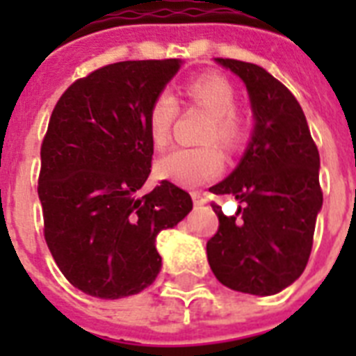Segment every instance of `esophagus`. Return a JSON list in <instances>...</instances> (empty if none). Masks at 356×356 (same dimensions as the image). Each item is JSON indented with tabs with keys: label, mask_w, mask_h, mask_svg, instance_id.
<instances>
[{
	"label": "esophagus",
	"mask_w": 356,
	"mask_h": 356,
	"mask_svg": "<svg viewBox=\"0 0 356 356\" xmlns=\"http://www.w3.org/2000/svg\"><path fill=\"white\" fill-rule=\"evenodd\" d=\"M192 200H194V205L200 207V205H205L207 203V197L200 192H192Z\"/></svg>",
	"instance_id": "1"
}]
</instances>
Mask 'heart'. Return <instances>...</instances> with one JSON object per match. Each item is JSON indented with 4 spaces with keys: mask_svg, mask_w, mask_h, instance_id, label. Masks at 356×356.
I'll list each match as a JSON object with an SVG mask.
<instances>
[{
    "mask_svg": "<svg viewBox=\"0 0 356 356\" xmlns=\"http://www.w3.org/2000/svg\"><path fill=\"white\" fill-rule=\"evenodd\" d=\"M184 94L190 105L209 113L203 147H179L162 156L156 170L164 179L181 186H201L220 175L225 164L223 145L229 153L242 149L249 136V125L236 111V90L223 75L203 74L186 85ZM179 114L177 99L172 92L156 94L147 113V133L155 147H164L172 138V127Z\"/></svg>",
    "mask_w": 356,
    "mask_h": 356,
    "instance_id": "1",
    "label": "heart"
}]
</instances>
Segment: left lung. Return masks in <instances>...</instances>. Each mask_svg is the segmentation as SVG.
I'll return each instance as SVG.
<instances>
[{
    "label": "left lung",
    "mask_w": 356,
    "mask_h": 356,
    "mask_svg": "<svg viewBox=\"0 0 356 356\" xmlns=\"http://www.w3.org/2000/svg\"><path fill=\"white\" fill-rule=\"evenodd\" d=\"M245 83L254 131L245 155L216 195L233 194L242 207L225 216L207 242L212 273L231 290L271 296L290 286L309 262L316 216L323 203L320 153L293 94L257 64L216 58Z\"/></svg>",
    "instance_id": "8db88e82"
}]
</instances>
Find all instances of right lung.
<instances>
[{"mask_svg":"<svg viewBox=\"0 0 356 356\" xmlns=\"http://www.w3.org/2000/svg\"><path fill=\"white\" fill-rule=\"evenodd\" d=\"M179 58L123 60L66 88L40 147L44 238L58 270L81 292L134 296L161 271L156 234L192 211L170 181L140 195L151 173L147 113L181 68Z\"/></svg>","mask_w":356,"mask_h":356,"instance_id":"obj_1","label":"right lung"}]
</instances>
